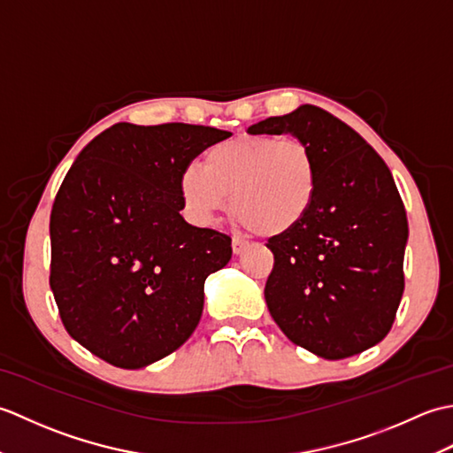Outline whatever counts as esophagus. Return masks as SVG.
<instances>
[{
    "label": "esophagus",
    "mask_w": 453,
    "mask_h": 453,
    "mask_svg": "<svg viewBox=\"0 0 453 453\" xmlns=\"http://www.w3.org/2000/svg\"><path fill=\"white\" fill-rule=\"evenodd\" d=\"M247 242H245V239H242V237H234L232 239V249H234V253L235 255H242L243 251H245V249H247Z\"/></svg>",
    "instance_id": "1"
}]
</instances>
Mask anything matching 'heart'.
Here are the masks:
<instances>
[{
  "mask_svg": "<svg viewBox=\"0 0 453 453\" xmlns=\"http://www.w3.org/2000/svg\"><path fill=\"white\" fill-rule=\"evenodd\" d=\"M319 188L313 151L300 140L242 136L211 146L204 167L190 163L179 175L187 216L210 224L229 206L242 224L261 237L290 234L310 216Z\"/></svg>",
  "mask_w": 453,
  "mask_h": 453,
  "instance_id": "b5f03b06",
  "label": "heart"
}]
</instances>
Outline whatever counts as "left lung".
<instances>
[{
  "instance_id": "1",
  "label": "left lung",
  "mask_w": 453,
  "mask_h": 453,
  "mask_svg": "<svg viewBox=\"0 0 453 453\" xmlns=\"http://www.w3.org/2000/svg\"><path fill=\"white\" fill-rule=\"evenodd\" d=\"M251 134H292L319 167L317 200L290 234L268 239L274 255L265 300L294 344L326 360L386 339L405 290L407 211L375 150L331 112L302 104L253 124Z\"/></svg>"
}]
</instances>
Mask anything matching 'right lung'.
I'll return each mask as SVG.
<instances>
[{"mask_svg": "<svg viewBox=\"0 0 453 453\" xmlns=\"http://www.w3.org/2000/svg\"><path fill=\"white\" fill-rule=\"evenodd\" d=\"M232 132L119 122L75 159L50 214V288L72 339L117 368L165 358L200 321L232 237L180 216L179 175Z\"/></svg>", "mask_w": 453, "mask_h": 453, "instance_id": "obj_1", "label": "right lung"}]
</instances>
